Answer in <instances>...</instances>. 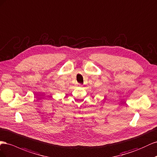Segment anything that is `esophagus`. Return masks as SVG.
<instances>
[{
    "label": "esophagus",
    "instance_id": "34e87169",
    "mask_svg": "<svg viewBox=\"0 0 157 157\" xmlns=\"http://www.w3.org/2000/svg\"><path fill=\"white\" fill-rule=\"evenodd\" d=\"M77 86H82V84H81V83H77Z\"/></svg>",
    "mask_w": 157,
    "mask_h": 157
}]
</instances>
